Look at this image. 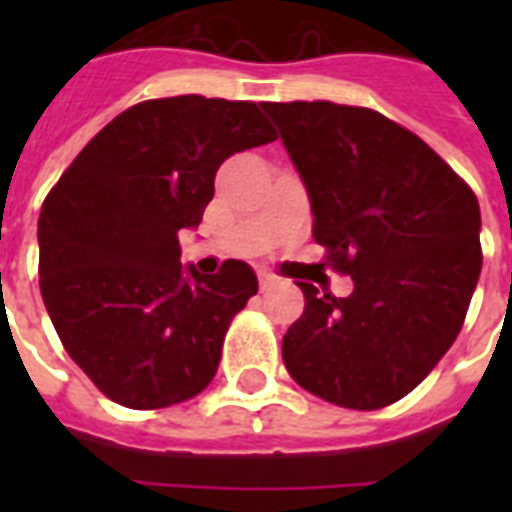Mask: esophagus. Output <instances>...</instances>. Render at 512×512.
Segmentation results:
<instances>
[{
    "instance_id": "1",
    "label": "esophagus",
    "mask_w": 512,
    "mask_h": 512,
    "mask_svg": "<svg viewBox=\"0 0 512 512\" xmlns=\"http://www.w3.org/2000/svg\"><path fill=\"white\" fill-rule=\"evenodd\" d=\"M257 281H260V289H263V292H268V289L276 284V276L268 271H257Z\"/></svg>"
}]
</instances>
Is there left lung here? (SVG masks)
<instances>
[{"instance_id":"obj_1","label":"left lung","mask_w":512,"mask_h":512,"mask_svg":"<svg viewBox=\"0 0 512 512\" xmlns=\"http://www.w3.org/2000/svg\"><path fill=\"white\" fill-rule=\"evenodd\" d=\"M300 172L313 239L353 279L348 297L300 281L281 342L292 380L345 409H382L457 340L481 276L476 193L433 148L372 108L263 103Z\"/></svg>"}]
</instances>
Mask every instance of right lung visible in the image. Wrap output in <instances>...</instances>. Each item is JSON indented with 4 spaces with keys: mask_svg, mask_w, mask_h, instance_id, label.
Wrapping results in <instances>:
<instances>
[{
    "mask_svg": "<svg viewBox=\"0 0 512 512\" xmlns=\"http://www.w3.org/2000/svg\"><path fill=\"white\" fill-rule=\"evenodd\" d=\"M276 140L249 100H143L82 148L42 204L39 289L63 348L111 401L162 409L207 388L257 292L241 260L180 265L228 156Z\"/></svg>",
    "mask_w": 512,
    "mask_h": 512,
    "instance_id": "add662e5",
    "label": "right lung"
}]
</instances>
